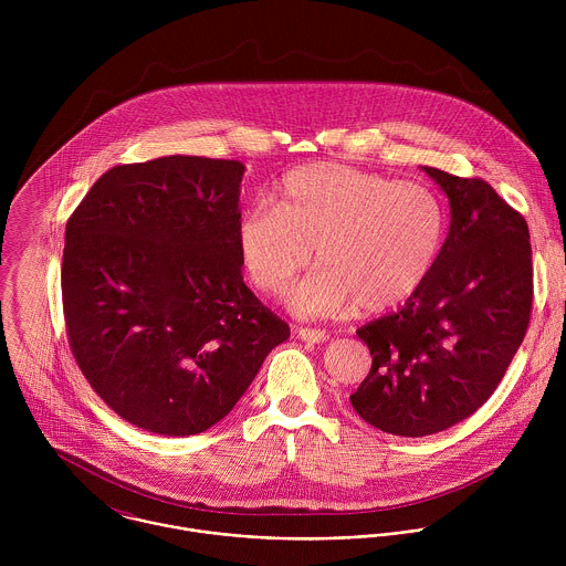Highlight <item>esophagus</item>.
Listing matches in <instances>:
<instances>
[{
    "mask_svg": "<svg viewBox=\"0 0 566 566\" xmlns=\"http://www.w3.org/2000/svg\"><path fill=\"white\" fill-rule=\"evenodd\" d=\"M296 335H298V339H303V342H307V344H321V342H326V333L321 331V328H296Z\"/></svg>",
    "mask_w": 566,
    "mask_h": 566,
    "instance_id": "obj_1",
    "label": "esophagus"
}]
</instances>
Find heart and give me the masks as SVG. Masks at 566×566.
Returning <instances> with one entry per match:
<instances>
[{"label": "heart", "mask_w": 566, "mask_h": 566, "mask_svg": "<svg viewBox=\"0 0 566 566\" xmlns=\"http://www.w3.org/2000/svg\"><path fill=\"white\" fill-rule=\"evenodd\" d=\"M272 202L238 218L243 272L256 290L279 296L314 256L321 270L292 303L321 316L353 307L375 316L403 305L427 281L447 231L444 209L427 187L339 163L290 171Z\"/></svg>", "instance_id": "1"}]
</instances>
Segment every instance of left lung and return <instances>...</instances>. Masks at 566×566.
<instances>
[{"label":"left lung","instance_id":"8db88e82","mask_svg":"<svg viewBox=\"0 0 566 566\" xmlns=\"http://www.w3.org/2000/svg\"><path fill=\"white\" fill-rule=\"evenodd\" d=\"M447 193L449 235L422 287L357 335L373 366L350 395L373 427L405 438L444 431L496 390L532 314L525 218L482 178L422 167Z\"/></svg>","mask_w":566,"mask_h":566}]
</instances>
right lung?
Instances as JSON below:
<instances>
[{"label":"right lung","instance_id":"add662e5","mask_svg":"<svg viewBox=\"0 0 566 566\" xmlns=\"http://www.w3.org/2000/svg\"><path fill=\"white\" fill-rule=\"evenodd\" d=\"M243 169L180 155L117 165L67 220L72 353L97 397L146 431H207L290 337L243 283Z\"/></svg>","mask_w":566,"mask_h":566}]
</instances>
